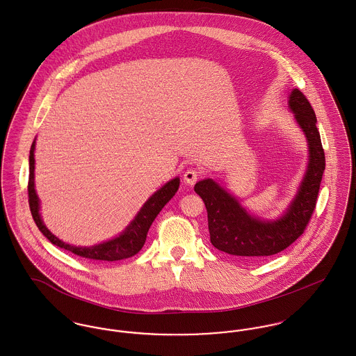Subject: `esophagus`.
Listing matches in <instances>:
<instances>
[{
    "instance_id": "esophagus-1",
    "label": "esophagus",
    "mask_w": 356,
    "mask_h": 356,
    "mask_svg": "<svg viewBox=\"0 0 356 356\" xmlns=\"http://www.w3.org/2000/svg\"><path fill=\"white\" fill-rule=\"evenodd\" d=\"M200 174H202L200 170H197V168H189V170H186L185 174H184V181H185L188 185H195L196 181L199 179Z\"/></svg>"
}]
</instances>
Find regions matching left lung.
<instances>
[{
  "label": "left lung",
  "instance_id": "8db88e82",
  "mask_svg": "<svg viewBox=\"0 0 356 356\" xmlns=\"http://www.w3.org/2000/svg\"><path fill=\"white\" fill-rule=\"evenodd\" d=\"M288 106L305 133L308 164L298 193L281 216L273 220L254 216L212 178L195 185L207 208L211 244L222 252L248 259L278 254L303 234L309 222L325 170V152L315 112L299 89L291 92Z\"/></svg>",
  "mask_w": 356,
  "mask_h": 356
}]
</instances>
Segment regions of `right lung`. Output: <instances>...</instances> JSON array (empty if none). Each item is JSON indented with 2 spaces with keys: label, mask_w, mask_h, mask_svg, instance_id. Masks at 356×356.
Masks as SVG:
<instances>
[{
  "label": "right lung",
  "mask_w": 356,
  "mask_h": 356,
  "mask_svg": "<svg viewBox=\"0 0 356 356\" xmlns=\"http://www.w3.org/2000/svg\"><path fill=\"white\" fill-rule=\"evenodd\" d=\"M35 140L31 145L30 156H29V164H30V177H29V204L30 211L34 218L35 225L38 226L40 232L51 241V244L57 245L58 248H64L72 254H78L85 259L90 260H99V261H115V260H123L127 257H131L141 251V248L145 244L148 230L152 225L154 218L161 211V208L168 203L172 196L177 193L179 188V178H174L168 181L165 185H163L159 191H156L152 196L141 207L136 218L130 222V225L115 238H111L108 241H104L102 244H96L92 247H76L67 244L61 241L58 237L51 234V230L45 226L42 218H41V205L40 199L35 192V184H34V170H35Z\"/></svg>",
  "instance_id": "right-lung-1"
}]
</instances>
